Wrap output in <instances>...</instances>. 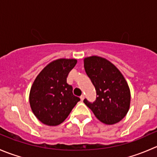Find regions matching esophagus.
<instances>
[{
	"mask_svg": "<svg viewBox=\"0 0 157 157\" xmlns=\"http://www.w3.org/2000/svg\"><path fill=\"white\" fill-rule=\"evenodd\" d=\"M80 99H81V101H83V99H84V95H81V96H80Z\"/></svg>",
	"mask_w": 157,
	"mask_h": 157,
	"instance_id": "obj_1",
	"label": "esophagus"
}]
</instances>
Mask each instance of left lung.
I'll return each instance as SVG.
<instances>
[{"mask_svg": "<svg viewBox=\"0 0 157 157\" xmlns=\"http://www.w3.org/2000/svg\"><path fill=\"white\" fill-rule=\"evenodd\" d=\"M84 68L95 86L96 99L83 102L102 123L113 124L126 115L130 107L131 93L119 70L105 58L98 56L84 59Z\"/></svg>", "mask_w": 157, "mask_h": 157, "instance_id": "left-lung-1", "label": "left lung"}]
</instances>
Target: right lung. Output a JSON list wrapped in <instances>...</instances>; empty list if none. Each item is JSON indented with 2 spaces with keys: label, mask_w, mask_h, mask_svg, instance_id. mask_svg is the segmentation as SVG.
Returning a JSON list of instances; mask_svg holds the SVG:
<instances>
[{
  "label": "right lung",
  "mask_w": 157,
  "mask_h": 157,
  "mask_svg": "<svg viewBox=\"0 0 157 157\" xmlns=\"http://www.w3.org/2000/svg\"><path fill=\"white\" fill-rule=\"evenodd\" d=\"M76 59H58L48 64L35 80L29 93V103L36 118L43 124L56 126L62 123L80 98L73 94L67 83Z\"/></svg>",
  "instance_id": "1"
}]
</instances>
